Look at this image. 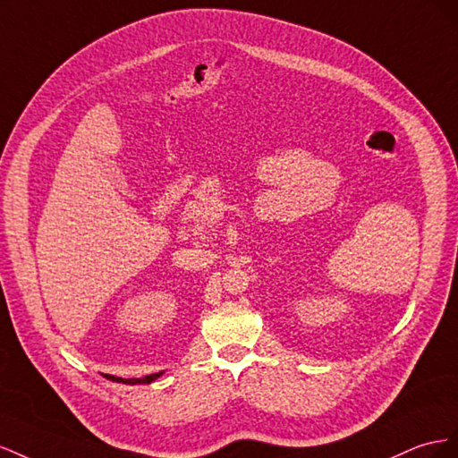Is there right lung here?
<instances>
[{
    "mask_svg": "<svg viewBox=\"0 0 458 458\" xmlns=\"http://www.w3.org/2000/svg\"><path fill=\"white\" fill-rule=\"evenodd\" d=\"M163 372H157V374H149V376H146V377H128V380H123V377H114V376H107V377H111V380L114 382H123V384H130V386H136V384H151L153 380H157V377H159Z\"/></svg>",
    "mask_w": 458,
    "mask_h": 458,
    "instance_id": "obj_1",
    "label": "right lung"
}]
</instances>
